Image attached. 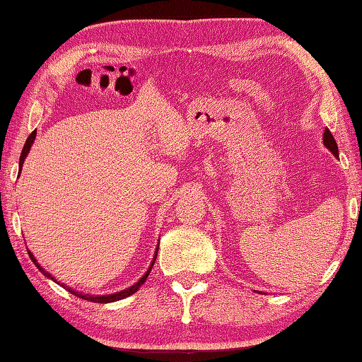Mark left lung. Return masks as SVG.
Returning <instances> with one entry per match:
<instances>
[{
  "mask_svg": "<svg viewBox=\"0 0 362 362\" xmlns=\"http://www.w3.org/2000/svg\"><path fill=\"white\" fill-rule=\"evenodd\" d=\"M324 144L327 146V149H329V152L333 153L334 157H339V151H337V143L334 140V136L332 135L328 129H325L324 132Z\"/></svg>",
  "mask_w": 362,
  "mask_h": 362,
  "instance_id": "8db88e82",
  "label": "left lung"
}]
</instances>
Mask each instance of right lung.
<instances>
[{
    "instance_id": "right-lung-1",
    "label": "right lung",
    "mask_w": 362,
    "mask_h": 362,
    "mask_svg": "<svg viewBox=\"0 0 362 362\" xmlns=\"http://www.w3.org/2000/svg\"><path fill=\"white\" fill-rule=\"evenodd\" d=\"M35 135H37V130H34L33 134H30L29 136H28V140H26V143H25V146H23V151H21V156H20V168H18V171H21V168H23V163H25V158H26V156L29 153V151H30V146H33V143H34V140H35ZM157 252H158V249H156V255H153V259H152V263H151V266H149V269H148V272H146L140 280H138L134 286H130V288H127V289H122V291H119V292H117V294H109V296H90V294H82V292H79V291H74V289H71V288H68V286H65L64 283H59L56 279H54V276L51 275V274H48L45 271V269L37 263V259L34 258V255H33V252H30L29 249H28V253H29V258L33 259V263L37 266V269L38 271H40L45 276H48V279H51L52 281H56L57 284H60V286H64L65 289H68V292H71V294H74V296H78L79 298H83V300H88V302H95V303H110V302H117V300H121V298H126V297H129V296H132L134 292H136L138 289H140V286L141 284L146 281V279H148V275H149V272H151V269H152V266H153V263H156V258H157Z\"/></svg>"
}]
</instances>
